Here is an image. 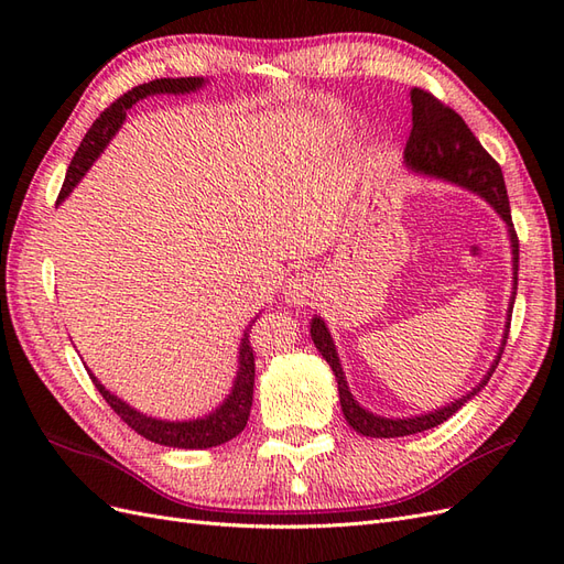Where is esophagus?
Returning a JSON list of instances; mask_svg holds the SVG:
<instances>
[{
    "label": "esophagus",
    "instance_id": "obj_1",
    "mask_svg": "<svg viewBox=\"0 0 564 564\" xmlns=\"http://www.w3.org/2000/svg\"><path fill=\"white\" fill-rule=\"evenodd\" d=\"M319 289V282L311 272H296V275L284 284V301L292 305H305L311 299H315Z\"/></svg>",
    "mask_w": 564,
    "mask_h": 564
}]
</instances>
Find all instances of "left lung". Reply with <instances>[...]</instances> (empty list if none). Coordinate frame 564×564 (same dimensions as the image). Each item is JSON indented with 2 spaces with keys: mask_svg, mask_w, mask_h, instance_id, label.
I'll return each instance as SVG.
<instances>
[{
  "mask_svg": "<svg viewBox=\"0 0 564 564\" xmlns=\"http://www.w3.org/2000/svg\"><path fill=\"white\" fill-rule=\"evenodd\" d=\"M404 162L409 169H414V172H421L425 176L445 178L460 187H468L470 193H477L485 202H489L494 212H497L506 220L510 249H513V294H510L508 322H506V332H503L499 355H497V360H494V365L489 367V371L485 373V379L477 383L470 392H466L464 398L454 400L447 406H440L431 414H421V416H412V419L377 416V414L367 412L365 406L357 404V400L352 398V392L348 388L346 373H344V369H340L338 352H336V346H334L327 324H324L322 317H313V322H311L313 344L334 371L344 416L352 431H357L360 435H367V437H404V435L431 431V429H435V425L445 423L449 416H454L468 400H473L477 392L487 386L489 377L501 360V352H503L508 329H510V313H513V303H516V289H518L520 245H518V235L513 228V218H510V204H508L501 166L480 145V141L475 139V133L468 129L464 117L454 112L449 106L442 104V100H437L431 91L419 89V87L412 89V133H409V141L404 148Z\"/></svg>",
  "mask_w": 564,
  "mask_h": 564,
  "instance_id": "obj_1",
  "label": "left lung"
}]
</instances>
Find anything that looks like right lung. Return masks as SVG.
Instances as JSON below:
<instances>
[{"instance_id": "obj_1", "label": "right lung", "mask_w": 564, "mask_h": 564, "mask_svg": "<svg viewBox=\"0 0 564 564\" xmlns=\"http://www.w3.org/2000/svg\"><path fill=\"white\" fill-rule=\"evenodd\" d=\"M204 82L207 79L202 77H176V79L164 77V79H152L148 84H141V87H133L124 96H119L110 108L100 112L94 127L87 131V135H84V141L79 143L70 166H67L58 202H63L67 195H70L73 187L82 181V176L89 172V166L98 160V155L110 143L117 129L122 127V122L127 119V110L131 106L139 104V100H143L145 96H155V94H191V91H197ZM251 324L240 344V357H237L240 367H237V377H235L230 395L224 400V404H218L216 412H212L209 416L193 419V421H162V419L145 416L141 412H135L133 406H129L117 395H112V392L106 390V386L100 383L89 369L87 371L96 390L115 409V414L122 419L131 431L143 435L145 440L158 442V445H164V447H178V449L218 447L224 445V442L232 440L235 435H240L249 421L251 400H253V377H256L253 348L249 344Z\"/></svg>"}]
</instances>
